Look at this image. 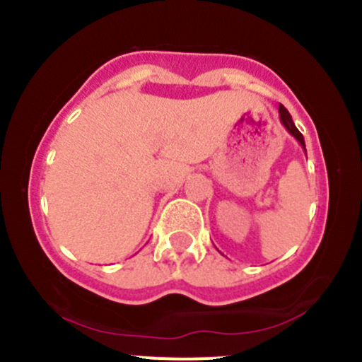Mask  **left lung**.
<instances>
[{
  "label": "left lung",
  "mask_w": 362,
  "mask_h": 362,
  "mask_svg": "<svg viewBox=\"0 0 362 362\" xmlns=\"http://www.w3.org/2000/svg\"><path fill=\"white\" fill-rule=\"evenodd\" d=\"M279 119H281V122H282V126H284L286 129H288V132L291 136H293L294 139L298 141V143L301 144V148L305 149V153H306V146H305V138H303V134L300 131H298V127L294 126V122H293V117H291V114L288 112V109H286L284 105H279Z\"/></svg>",
  "instance_id": "left-lung-1"
}]
</instances>
